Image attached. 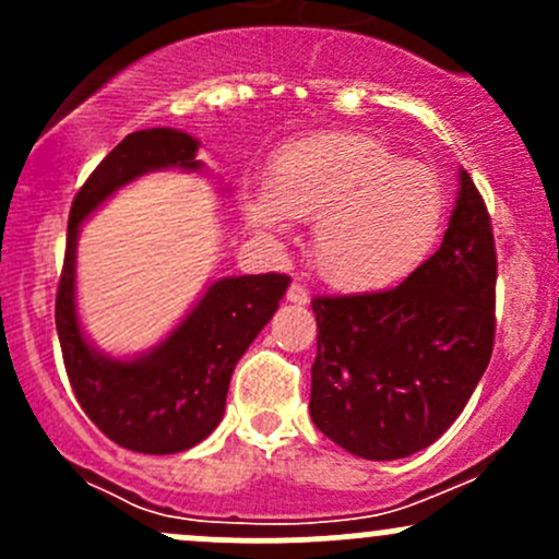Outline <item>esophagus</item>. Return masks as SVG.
Masks as SVG:
<instances>
[{
  "mask_svg": "<svg viewBox=\"0 0 559 559\" xmlns=\"http://www.w3.org/2000/svg\"><path fill=\"white\" fill-rule=\"evenodd\" d=\"M286 300L295 302V306H306V302H311V292L300 284H292L289 292H286Z\"/></svg>",
  "mask_w": 559,
  "mask_h": 559,
  "instance_id": "1",
  "label": "esophagus"
}]
</instances>
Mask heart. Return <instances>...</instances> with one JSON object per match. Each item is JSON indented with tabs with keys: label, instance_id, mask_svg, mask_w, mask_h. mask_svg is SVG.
<instances>
[{
	"label": "heart",
	"instance_id": "b5f03b06",
	"mask_svg": "<svg viewBox=\"0 0 559 559\" xmlns=\"http://www.w3.org/2000/svg\"><path fill=\"white\" fill-rule=\"evenodd\" d=\"M240 213L259 238L281 240L292 218L316 222L313 267L343 292H379L427 259L447 216V194L421 162L397 159L381 140L319 132L281 145L267 183L240 191Z\"/></svg>",
	"mask_w": 559,
	"mask_h": 559
}]
</instances>
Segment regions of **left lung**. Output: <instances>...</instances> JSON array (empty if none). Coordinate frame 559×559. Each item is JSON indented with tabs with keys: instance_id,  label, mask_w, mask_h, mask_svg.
Masks as SVG:
<instances>
[{
	"instance_id": "obj_1",
	"label": "left lung",
	"mask_w": 559,
	"mask_h": 559,
	"mask_svg": "<svg viewBox=\"0 0 559 559\" xmlns=\"http://www.w3.org/2000/svg\"><path fill=\"white\" fill-rule=\"evenodd\" d=\"M456 183L441 248L403 284L313 300L311 419L362 460H400L438 441L492 357V224L462 167Z\"/></svg>"
}]
</instances>
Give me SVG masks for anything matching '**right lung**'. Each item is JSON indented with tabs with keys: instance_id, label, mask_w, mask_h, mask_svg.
<instances>
[{
	"instance_id": "right-lung-1",
	"label": "right lung",
	"mask_w": 559,
	"mask_h": 559,
	"mask_svg": "<svg viewBox=\"0 0 559 559\" xmlns=\"http://www.w3.org/2000/svg\"><path fill=\"white\" fill-rule=\"evenodd\" d=\"M200 140L170 127L127 134L78 191L56 295L64 368L88 419L123 449L178 454L205 441L227 408L235 365L278 311L289 278L278 273L227 275L205 286L183 319L156 346L112 357L88 341L78 316V238L116 191L159 170L202 173Z\"/></svg>"
}]
</instances>
